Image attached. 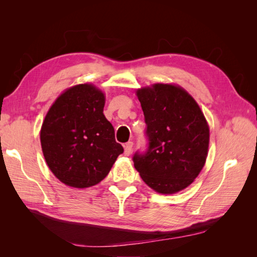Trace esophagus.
Masks as SVG:
<instances>
[{
  "mask_svg": "<svg viewBox=\"0 0 257 257\" xmlns=\"http://www.w3.org/2000/svg\"><path fill=\"white\" fill-rule=\"evenodd\" d=\"M132 148H133V143L132 142H128L124 145V154L130 155L131 151H132Z\"/></svg>",
  "mask_w": 257,
  "mask_h": 257,
  "instance_id": "esophagus-1",
  "label": "esophagus"
}]
</instances>
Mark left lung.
<instances>
[{"label":"left lung","mask_w":257,"mask_h":257,"mask_svg":"<svg viewBox=\"0 0 257 257\" xmlns=\"http://www.w3.org/2000/svg\"><path fill=\"white\" fill-rule=\"evenodd\" d=\"M147 124L148 148L133 162L143 180L161 194L189 186L203 169L209 126L188 92L174 84L155 83L137 90Z\"/></svg>","instance_id":"left-lung-1"}]
</instances>
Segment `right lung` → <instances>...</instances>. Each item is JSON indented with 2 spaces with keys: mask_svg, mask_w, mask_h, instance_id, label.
Segmentation results:
<instances>
[{
  "mask_svg": "<svg viewBox=\"0 0 257 257\" xmlns=\"http://www.w3.org/2000/svg\"><path fill=\"white\" fill-rule=\"evenodd\" d=\"M104 93L78 84L57 98L41 130L47 165L61 182L77 189L99 183L110 172L123 147L103 113Z\"/></svg>",
  "mask_w": 257,
  "mask_h": 257,
  "instance_id": "add662e5",
  "label": "right lung"
}]
</instances>
